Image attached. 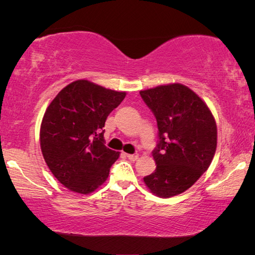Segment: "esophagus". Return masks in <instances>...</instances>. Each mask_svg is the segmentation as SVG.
<instances>
[{
    "mask_svg": "<svg viewBox=\"0 0 255 255\" xmlns=\"http://www.w3.org/2000/svg\"><path fill=\"white\" fill-rule=\"evenodd\" d=\"M127 157L130 159V161H137L138 159V154H127Z\"/></svg>",
    "mask_w": 255,
    "mask_h": 255,
    "instance_id": "34e87169",
    "label": "esophagus"
}]
</instances>
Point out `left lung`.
<instances>
[{
    "label": "left lung",
    "mask_w": 255,
    "mask_h": 255,
    "mask_svg": "<svg viewBox=\"0 0 255 255\" xmlns=\"http://www.w3.org/2000/svg\"><path fill=\"white\" fill-rule=\"evenodd\" d=\"M155 116L156 169L144 178L150 192L170 198L184 192L208 169L217 147V126L206 103L180 83L140 91Z\"/></svg>",
    "instance_id": "left-lung-1"
}]
</instances>
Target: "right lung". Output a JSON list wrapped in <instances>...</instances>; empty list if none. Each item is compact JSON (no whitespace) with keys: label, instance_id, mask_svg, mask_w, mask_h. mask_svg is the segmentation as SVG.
Returning <instances> with one entry per match:
<instances>
[{"label":"right lung","instance_id":"right-lung-1","mask_svg":"<svg viewBox=\"0 0 255 255\" xmlns=\"http://www.w3.org/2000/svg\"><path fill=\"white\" fill-rule=\"evenodd\" d=\"M126 97L88 80L65 86L46 109L40 147L49 170L64 187L82 195L106 182L119 152L108 148L102 128Z\"/></svg>","mask_w":255,"mask_h":255}]
</instances>
